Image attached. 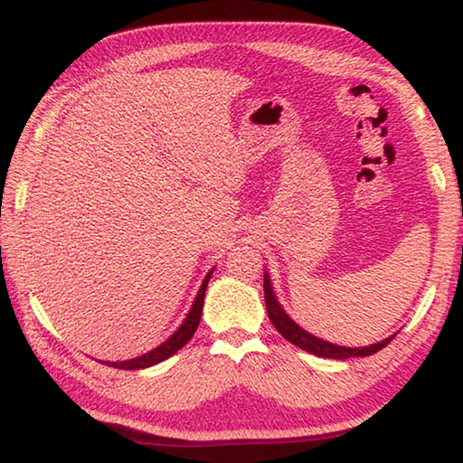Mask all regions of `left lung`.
I'll list each match as a JSON object with an SVG mask.
<instances>
[{
    "label": "left lung",
    "mask_w": 463,
    "mask_h": 463,
    "mask_svg": "<svg viewBox=\"0 0 463 463\" xmlns=\"http://www.w3.org/2000/svg\"><path fill=\"white\" fill-rule=\"evenodd\" d=\"M263 292H265V307H268V315L273 326L278 328V333L284 336L286 341L294 343L296 347H300L308 354L317 355V357H328V359H349V357H367L378 354L380 349L386 347V345L394 339V335L386 336L383 341H378L373 345H365V347H343V345H335L331 341L318 339V336L310 335L308 331H304L300 325H296L292 318H289L288 312L281 308V304L278 302L276 294H273L271 288V279L268 276V271L263 273Z\"/></svg>",
    "instance_id": "left-lung-1"
}]
</instances>
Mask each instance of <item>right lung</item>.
Masks as SVG:
<instances>
[{
    "label": "right lung",
    "mask_w": 463,
    "mask_h": 463,
    "mask_svg": "<svg viewBox=\"0 0 463 463\" xmlns=\"http://www.w3.org/2000/svg\"><path fill=\"white\" fill-rule=\"evenodd\" d=\"M214 269H210L206 273V278H203L202 286H200V292L195 296V300L192 304L190 312H187V317L184 318V323L177 326V331L169 336L167 341H163L159 347H155L148 351L145 355H138L135 359H127V362H104L109 367H118V370H145V367H151L156 365L161 362H165L167 357H171L174 354H177L179 349L184 347V345L192 339L195 328L200 325V317H202V307H203V294H206V288H208V281L213 278Z\"/></svg>",
    "instance_id": "add662e5"
}]
</instances>
